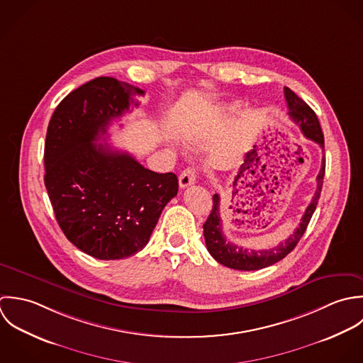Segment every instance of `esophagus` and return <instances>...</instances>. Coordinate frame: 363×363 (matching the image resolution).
I'll return each mask as SVG.
<instances>
[{"label": "esophagus", "mask_w": 363, "mask_h": 363, "mask_svg": "<svg viewBox=\"0 0 363 363\" xmlns=\"http://www.w3.org/2000/svg\"><path fill=\"white\" fill-rule=\"evenodd\" d=\"M195 181H196V169L194 167H188L179 175V186L181 188H186V186L195 184Z\"/></svg>", "instance_id": "34e87169"}]
</instances>
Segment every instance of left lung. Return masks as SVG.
Returning a JSON list of instances; mask_svg holds the SVG:
<instances>
[{
    "mask_svg": "<svg viewBox=\"0 0 363 363\" xmlns=\"http://www.w3.org/2000/svg\"><path fill=\"white\" fill-rule=\"evenodd\" d=\"M285 98L288 102V109H289L290 119L297 123L303 132V135L313 140L314 143L320 145L324 151V135L320 126V122L317 119V115L314 111L301 99L298 98L290 88L285 86ZM325 174V157L323 155L321 161V169L317 175V189L315 194L307 206L300 224L296 227L293 234L281 242L279 245L271 248V250H261V251H254L248 248H242L240 245H235L230 241L225 240L223 234V221L220 218V196L218 194L213 195V208L203 224V235L206 241L208 251L211 255L218 261V264L231 268V269H238V271H257L267 268L269 265L277 264L278 261L284 259L290 251L297 245L300 238L303 237L310 218L313 216L317 202L320 199L321 188H323V179Z\"/></svg>",
    "mask_w": 363,
    "mask_h": 363,
    "instance_id": "left-lung-1",
    "label": "left lung"
}]
</instances>
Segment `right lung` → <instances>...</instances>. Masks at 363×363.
<instances>
[{"instance_id":"1","label":"right lung","mask_w":363,"mask_h":363,"mask_svg":"<svg viewBox=\"0 0 363 363\" xmlns=\"http://www.w3.org/2000/svg\"><path fill=\"white\" fill-rule=\"evenodd\" d=\"M145 91L98 77L56 108L45 143V185L65 235L98 259L142 251L165 205L178 194L174 172L145 168L126 151L95 145Z\"/></svg>"}]
</instances>
